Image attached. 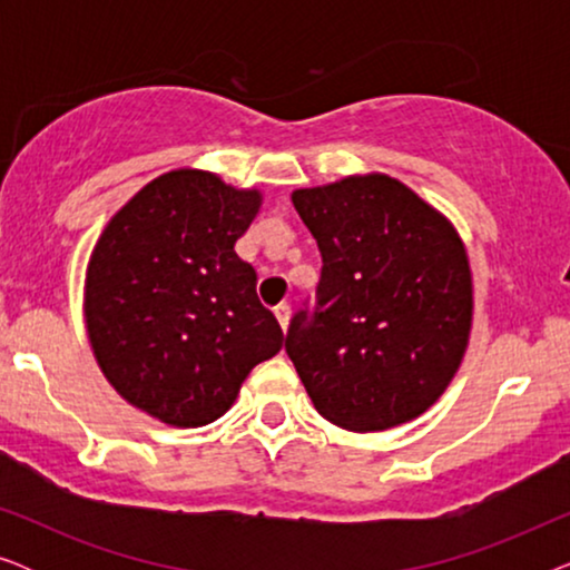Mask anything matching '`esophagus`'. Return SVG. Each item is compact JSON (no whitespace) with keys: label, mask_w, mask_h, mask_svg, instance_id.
I'll use <instances>...</instances> for the list:
<instances>
[{"label":"esophagus","mask_w":570,"mask_h":570,"mask_svg":"<svg viewBox=\"0 0 570 570\" xmlns=\"http://www.w3.org/2000/svg\"><path fill=\"white\" fill-rule=\"evenodd\" d=\"M275 316L279 326H283V332H287V324H291V306L287 303H279V306L275 308Z\"/></svg>","instance_id":"34e87169"}]
</instances>
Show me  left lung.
<instances>
[{
    "label": "left lung",
    "mask_w": 570,
    "mask_h": 570,
    "mask_svg": "<svg viewBox=\"0 0 570 570\" xmlns=\"http://www.w3.org/2000/svg\"><path fill=\"white\" fill-rule=\"evenodd\" d=\"M322 252L314 314L285 350L330 423L389 431L423 415L470 345L472 269L454 223L386 174L295 189Z\"/></svg>",
    "instance_id": "8db88e82"
}]
</instances>
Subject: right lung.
<instances>
[{
  "mask_svg": "<svg viewBox=\"0 0 570 570\" xmlns=\"http://www.w3.org/2000/svg\"><path fill=\"white\" fill-rule=\"evenodd\" d=\"M262 199L176 168L145 184L92 246L82 301L92 355L121 400L160 423H213L283 347L256 272L236 254Z\"/></svg>",
  "mask_w": 570,
  "mask_h": 570,
  "instance_id": "obj_1",
  "label": "right lung"
}]
</instances>
